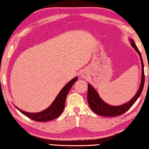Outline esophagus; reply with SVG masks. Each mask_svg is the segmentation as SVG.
Listing matches in <instances>:
<instances>
[{
    "label": "esophagus",
    "instance_id": "1",
    "mask_svg": "<svg viewBox=\"0 0 149 149\" xmlns=\"http://www.w3.org/2000/svg\"><path fill=\"white\" fill-rule=\"evenodd\" d=\"M81 76H82L83 77H86V75H87V74H86V73L85 72H82V73H81Z\"/></svg>",
    "mask_w": 149,
    "mask_h": 149
}]
</instances>
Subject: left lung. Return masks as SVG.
<instances>
[{"instance_id": "obj_1", "label": "left lung", "mask_w": 149, "mask_h": 149, "mask_svg": "<svg viewBox=\"0 0 149 149\" xmlns=\"http://www.w3.org/2000/svg\"><path fill=\"white\" fill-rule=\"evenodd\" d=\"M132 46L134 48V49L138 52L140 56V60H141L142 63V79L141 84H140L139 90L137 92L136 95H135L132 99L130 101H129L127 103L122 104L121 106H111L105 103L100 96H98V94L96 93L95 88L92 86L91 85L88 84V95L87 99L88 102V104L90 107L93 111L95 113L101 116L104 117H116L122 115L127 111V110L131 108V107L134 104V102L136 101V100L141 95L142 90H143L144 84V63L142 61V58L140 52L136 45L133 40H131Z\"/></svg>"}]
</instances>
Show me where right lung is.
I'll use <instances>...</instances> for the list:
<instances>
[{
    "mask_svg": "<svg viewBox=\"0 0 149 149\" xmlns=\"http://www.w3.org/2000/svg\"><path fill=\"white\" fill-rule=\"evenodd\" d=\"M77 77H75L72 79L70 82L67 84L58 93V96H56L55 100H54L51 105L46 110L37 113H30L23 111L17 108L18 110L26 116L28 117L29 118L32 119V120H34L36 121L43 122V121L53 120V119L59 116L62 113V112L63 111L67 96H68L71 88L77 81Z\"/></svg>",
    "mask_w": 149,
    "mask_h": 149,
    "instance_id": "1",
    "label": "right lung"
}]
</instances>
